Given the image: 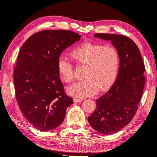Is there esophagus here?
Returning <instances> with one entry per match:
<instances>
[{
	"label": "esophagus",
	"mask_w": 157,
	"mask_h": 157,
	"mask_svg": "<svg viewBox=\"0 0 157 157\" xmlns=\"http://www.w3.org/2000/svg\"><path fill=\"white\" fill-rule=\"evenodd\" d=\"M73 101L75 103H78V102H80L82 101V100L80 98H73Z\"/></svg>",
	"instance_id": "esophagus-1"
}]
</instances>
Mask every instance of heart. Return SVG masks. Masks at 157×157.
<instances>
[{"instance_id": "heart-1", "label": "heart", "mask_w": 157, "mask_h": 157, "mask_svg": "<svg viewBox=\"0 0 157 157\" xmlns=\"http://www.w3.org/2000/svg\"><path fill=\"white\" fill-rule=\"evenodd\" d=\"M70 56L78 64H86L84 79L67 87L69 95L87 97L105 91L113 84L120 67V55L113 46L85 42L73 49ZM57 72L64 82H71L74 77L73 66L70 61L60 58Z\"/></svg>"}]
</instances>
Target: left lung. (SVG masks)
Instances as JSON below:
<instances>
[{"label":"left lung","mask_w":157,"mask_h":157,"mask_svg":"<svg viewBox=\"0 0 157 157\" xmlns=\"http://www.w3.org/2000/svg\"><path fill=\"white\" fill-rule=\"evenodd\" d=\"M94 36L110 40L120 55L115 82L96 100V109L87 118L94 129L109 135L122 129L135 116L145 84V66L139 48L129 37L109 33H97Z\"/></svg>","instance_id":"obj_1"}]
</instances>
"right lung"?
Returning a JSON list of instances; mask_svg holds the SVG:
<instances>
[{"label":"right lung","mask_w":157,"mask_h":157,"mask_svg":"<svg viewBox=\"0 0 157 157\" xmlns=\"http://www.w3.org/2000/svg\"><path fill=\"white\" fill-rule=\"evenodd\" d=\"M80 37L71 31L42 30L29 37L20 49L13 73L16 98L23 115L36 129L46 131L60 126L73 104L64 92L57 62L62 52Z\"/></svg>","instance_id":"add662e5"}]
</instances>
